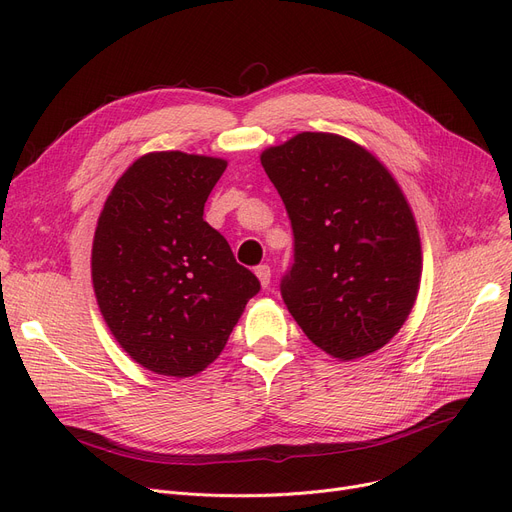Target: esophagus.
<instances>
[{"instance_id":"obj_1","label":"esophagus","mask_w":512,"mask_h":512,"mask_svg":"<svg viewBox=\"0 0 512 512\" xmlns=\"http://www.w3.org/2000/svg\"><path fill=\"white\" fill-rule=\"evenodd\" d=\"M255 276L259 278V282H261V286H263V288L270 286V280H272V270H270V265H257V267H255Z\"/></svg>"}]
</instances>
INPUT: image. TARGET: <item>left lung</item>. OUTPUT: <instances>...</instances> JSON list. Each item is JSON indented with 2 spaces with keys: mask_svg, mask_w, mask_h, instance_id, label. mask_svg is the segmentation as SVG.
Segmentation results:
<instances>
[{
  "mask_svg": "<svg viewBox=\"0 0 512 512\" xmlns=\"http://www.w3.org/2000/svg\"><path fill=\"white\" fill-rule=\"evenodd\" d=\"M261 166L294 232V263L280 284L290 315L334 359L380 351L407 321L423 265L398 182L373 153L332 132L265 149Z\"/></svg>",
  "mask_w": 512,
  "mask_h": 512,
  "instance_id": "left-lung-1",
  "label": "left lung"
}]
</instances>
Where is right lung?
Returning <instances> with one entry per match:
<instances>
[{"instance_id":"1","label":"right lung","mask_w":512,"mask_h":512,"mask_svg":"<svg viewBox=\"0 0 512 512\" xmlns=\"http://www.w3.org/2000/svg\"><path fill=\"white\" fill-rule=\"evenodd\" d=\"M226 159L153 151L99 213L91 278L107 328L145 369L191 378L220 357L259 280L203 220Z\"/></svg>"}]
</instances>
